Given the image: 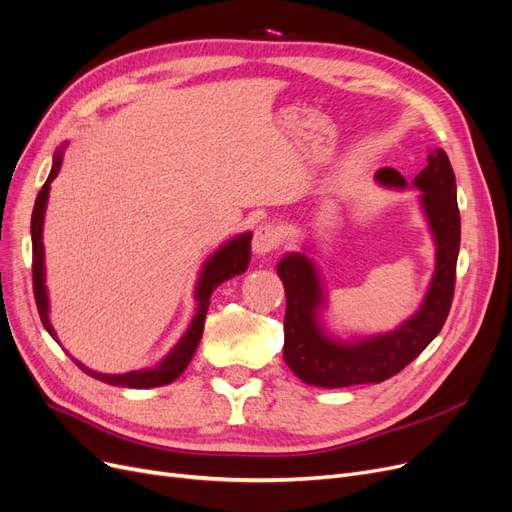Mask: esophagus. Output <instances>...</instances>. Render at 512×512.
I'll list each match as a JSON object with an SVG mask.
<instances>
[{"label":"esophagus","instance_id":"obj_1","mask_svg":"<svg viewBox=\"0 0 512 512\" xmlns=\"http://www.w3.org/2000/svg\"><path fill=\"white\" fill-rule=\"evenodd\" d=\"M280 240H282V234H280L278 226H274V224H261L255 230V236H253V253L259 255V257L261 255H268L274 249H278Z\"/></svg>","mask_w":512,"mask_h":512}]
</instances>
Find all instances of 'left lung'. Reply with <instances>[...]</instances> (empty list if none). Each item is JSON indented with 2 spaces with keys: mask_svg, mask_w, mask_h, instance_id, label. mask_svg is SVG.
<instances>
[{
  "mask_svg": "<svg viewBox=\"0 0 512 512\" xmlns=\"http://www.w3.org/2000/svg\"><path fill=\"white\" fill-rule=\"evenodd\" d=\"M427 161L412 186L420 190V207L435 240V272L425 299L406 322L381 335L339 341L320 320L326 295L314 259L305 253H286L280 259L278 276L286 293L282 355L303 383L324 389L383 383L418 358L446 324L460 249L456 177L441 148H433ZM374 180L387 188H408L406 177L393 167L376 171Z\"/></svg>",
  "mask_w": 512,
  "mask_h": 512,
  "instance_id": "8db88e82",
  "label": "left lung"
}]
</instances>
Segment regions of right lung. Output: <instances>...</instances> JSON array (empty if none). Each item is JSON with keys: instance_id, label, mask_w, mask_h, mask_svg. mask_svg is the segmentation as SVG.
Masks as SVG:
<instances>
[{"instance_id": "obj_1", "label": "right lung", "mask_w": 512, "mask_h": 512, "mask_svg": "<svg viewBox=\"0 0 512 512\" xmlns=\"http://www.w3.org/2000/svg\"><path fill=\"white\" fill-rule=\"evenodd\" d=\"M62 154L64 146L56 150L54 161H52V171L48 175L46 184L39 190L35 198V207H33V217H31V240H33V293H35V303L39 318L46 326V330L56 339V330L50 324V301H48V288H46V255H43V217H46V207H48V196H50V184L54 182V177L60 171L62 165ZM251 232L238 234L230 238L226 244L221 247L205 261L201 276L196 280L194 288V299H196V314L192 318V324L184 332V337L177 341V345L165 355V358L154 366V368H144L136 372H125V374H102L96 370H90L85 364L77 362L75 364L85 372L94 376V379L106 383V385H115V387H129V389H150V387H161L173 383L177 376H180L190 360L192 355L201 343L203 337V328H205V316L209 309V301L215 288L242 272H247L249 261H251ZM58 341V339H56Z\"/></svg>"}]
</instances>
